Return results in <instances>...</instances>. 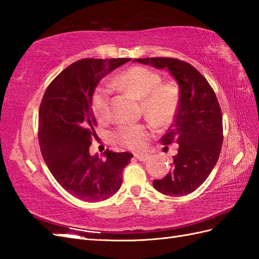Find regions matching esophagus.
<instances>
[{
  "instance_id": "1",
  "label": "esophagus",
  "mask_w": 259,
  "mask_h": 259,
  "mask_svg": "<svg viewBox=\"0 0 259 259\" xmlns=\"http://www.w3.org/2000/svg\"><path fill=\"white\" fill-rule=\"evenodd\" d=\"M135 157L137 158L138 161H141V162H145L147 160H149L150 154L148 153H136Z\"/></svg>"
}]
</instances>
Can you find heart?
Returning a JSON list of instances; mask_svg holds the SVG:
<instances>
[{
    "mask_svg": "<svg viewBox=\"0 0 259 259\" xmlns=\"http://www.w3.org/2000/svg\"><path fill=\"white\" fill-rule=\"evenodd\" d=\"M118 89L141 101L144 114L157 123H166L175 115L180 103V89L174 83H162V76L145 66H132L112 78ZM109 86L102 84L92 96V109L99 120L109 117ZM150 136V127L144 123H123L112 131V138L123 147L140 150Z\"/></svg>",
    "mask_w": 259,
    "mask_h": 259,
    "instance_id": "heart-1",
    "label": "heart"
}]
</instances>
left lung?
<instances>
[{
  "label": "left lung",
  "mask_w": 259,
  "mask_h": 259,
  "mask_svg": "<svg viewBox=\"0 0 259 259\" xmlns=\"http://www.w3.org/2000/svg\"><path fill=\"white\" fill-rule=\"evenodd\" d=\"M134 61L167 69L180 85V103L173 124L161 139L177 143L171 170L153 186L160 193L180 197L195 191L207 180L223 143L221 107L213 89L193 65L175 58H144ZM167 148V147H166Z\"/></svg>",
  "instance_id": "8db88e82"
}]
</instances>
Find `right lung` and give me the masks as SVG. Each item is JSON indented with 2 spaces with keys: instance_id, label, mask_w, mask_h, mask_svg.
<instances>
[{
  "instance_id": "1",
  "label": "right lung",
  "mask_w": 259,
  "mask_h": 259,
  "mask_svg": "<svg viewBox=\"0 0 259 259\" xmlns=\"http://www.w3.org/2000/svg\"><path fill=\"white\" fill-rule=\"evenodd\" d=\"M128 58L82 59L69 65L46 90L39 107L38 140L52 176L72 196L89 202L108 199L119 190L122 170L134 156L106 150L92 156L97 122L92 96L99 81Z\"/></svg>"
}]
</instances>
